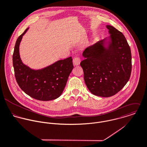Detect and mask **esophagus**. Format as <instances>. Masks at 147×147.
Returning <instances> with one entry per match:
<instances>
[{"mask_svg":"<svg viewBox=\"0 0 147 147\" xmlns=\"http://www.w3.org/2000/svg\"><path fill=\"white\" fill-rule=\"evenodd\" d=\"M73 62L74 65H79L81 62V59H80L79 57H75L73 60Z\"/></svg>","mask_w":147,"mask_h":147,"instance_id":"1","label":"esophagus"}]
</instances>
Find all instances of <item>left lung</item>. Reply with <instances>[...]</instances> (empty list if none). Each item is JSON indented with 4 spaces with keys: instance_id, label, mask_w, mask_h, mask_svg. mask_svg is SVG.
<instances>
[{
    "instance_id": "8db88e82",
    "label": "left lung",
    "mask_w": 147,
    "mask_h": 147,
    "mask_svg": "<svg viewBox=\"0 0 147 147\" xmlns=\"http://www.w3.org/2000/svg\"><path fill=\"white\" fill-rule=\"evenodd\" d=\"M109 37L87 47L80 65L89 90L94 95L109 97L127 84L132 70L130 47L123 33L107 25Z\"/></svg>"
}]
</instances>
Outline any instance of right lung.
Instances as JSON below:
<instances>
[{
    "instance_id": "obj_1",
    "label": "right lung",
    "mask_w": 147,
    "mask_h": 147,
    "mask_svg": "<svg viewBox=\"0 0 147 147\" xmlns=\"http://www.w3.org/2000/svg\"><path fill=\"white\" fill-rule=\"evenodd\" d=\"M26 29L17 39L12 56L16 82L20 89L31 97L40 101L58 98L62 93L74 66L71 57L56 61L41 69H32L24 64L20 57L19 45Z\"/></svg>"
}]
</instances>
